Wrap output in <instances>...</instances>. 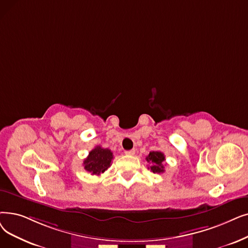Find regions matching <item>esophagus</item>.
I'll list each match as a JSON object with an SVG mask.
<instances>
[{"instance_id":"obj_1","label":"esophagus","mask_w":248,"mask_h":248,"mask_svg":"<svg viewBox=\"0 0 248 248\" xmlns=\"http://www.w3.org/2000/svg\"><path fill=\"white\" fill-rule=\"evenodd\" d=\"M135 153H136L135 150H128V151H125V152H124L125 155H131V156L135 155Z\"/></svg>"}]
</instances>
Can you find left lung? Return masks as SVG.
Segmentation results:
<instances>
[{"label": "left lung", "instance_id": "left-lung-1", "mask_svg": "<svg viewBox=\"0 0 248 248\" xmlns=\"http://www.w3.org/2000/svg\"><path fill=\"white\" fill-rule=\"evenodd\" d=\"M146 160L150 164V169L153 173H163L164 170V161L165 156L162 152H159V151H152L150 152L147 156Z\"/></svg>", "mask_w": 248, "mask_h": 248}]
</instances>
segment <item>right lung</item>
Listing matches in <instances>:
<instances>
[{"instance_id": "obj_1", "label": "right lung", "mask_w": 248, "mask_h": 248, "mask_svg": "<svg viewBox=\"0 0 248 248\" xmlns=\"http://www.w3.org/2000/svg\"><path fill=\"white\" fill-rule=\"evenodd\" d=\"M113 154L109 149H103L100 146L95 147L89 152L88 157L84 160L83 165L86 171L92 175H100L111 165Z\"/></svg>"}]
</instances>
